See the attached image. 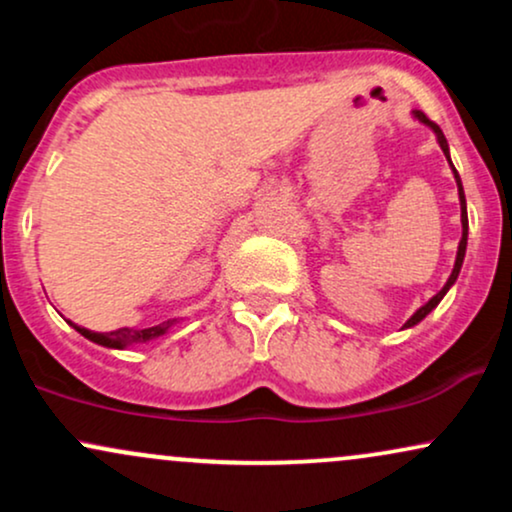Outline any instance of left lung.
Wrapping results in <instances>:
<instances>
[{
  "instance_id": "1",
  "label": "left lung",
  "mask_w": 512,
  "mask_h": 512,
  "mask_svg": "<svg viewBox=\"0 0 512 512\" xmlns=\"http://www.w3.org/2000/svg\"><path fill=\"white\" fill-rule=\"evenodd\" d=\"M416 117V120L419 122H424L426 127H431L433 129V134H436V139H438V144H440V149H443V154H445V158H448V163H450V168H452V175H455V182H457V195H460V221H462V240H460V245H457V257H455V267H452V274H450V279L445 281V286L443 289H440L436 296L431 298V301H428L426 305H421L419 310H416L414 315L409 317L407 322H404V327H414V325H419L421 320H424V317L431 313L433 308H436V305L443 301V296L445 293L450 291V286L455 284L457 281V276H460V269H462V262H464V252H467V233H469V221H467V199H464V190H462V180H460V175H457V170H455V166H452V161H450V146H448V139H445V134H443V129H440L436 122H431L428 120V117L421 113V110H414V113H411Z\"/></svg>"
}]
</instances>
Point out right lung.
I'll list each match as a JSON object with an SVG mask.
<instances>
[{
  "instance_id": "add662e5",
  "label": "right lung",
  "mask_w": 512,
  "mask_h": 512,
  "mask_svg": "<svg viewBox=\"0 0 512 512\" xmlns=\"http://www.w3.org/2000/svg\"><path fill=\"white\" fill-rule=\"evenodd\" d=\"M69 325H72L74 330L81 334V337L91 339V342L108 346V349H127V346L144 344V342H151V339L163 337V334H166L170 327L175 325V320L161 322V325H154V327H144V330H134V327H120V330H115V332H91V330H86V327L74 325V322H69Z\"/></svg>"
}]
</instances>
